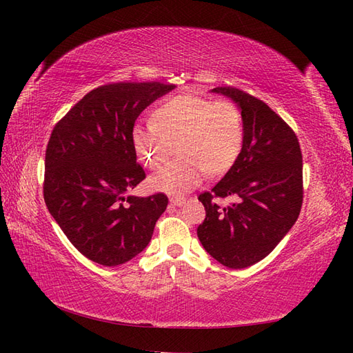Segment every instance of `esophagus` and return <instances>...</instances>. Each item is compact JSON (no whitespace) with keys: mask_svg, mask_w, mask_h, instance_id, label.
Masks as SVG:
<instances>
[{"mask_svg":"<svg viewBox=\"0 0 353 353\" xmlns=\"http://www.w3.org/2000/svg\"><path fill=\"white\" fill-rule=\"evenodd\" d=\"M185 201H186L185 197H171L170 199V203L174 205V206H182Z\"/></svg>","mask_w":353,"mask_h":353,"instance_id":"obj_1","label":"esophagus"}]
</instances>
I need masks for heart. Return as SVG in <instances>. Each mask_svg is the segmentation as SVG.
Returning a JSON list of instances; mask_svg holds the SVG:
<instances>
[{"label": "heart", "instance_id": "obj_1", "mask_svg": "<svg viewBox=\"0 0 353 353\" xmlns=\"http://www.w3.org/2000/svg\"><path fill=\"white\" fill-rule=\"evenodd\" d=\"M154 124L133 125L130 139L139 161L157 168L171 154L177 142V153L150 177L154 191L185 194L205 181L208 171L214 176L228 172L241 154L244 121L239 109L228 100L182 94L165 99L152 112Z\"/></svg>", "mask_w": 353, "mask_h": 353}]
</instances>
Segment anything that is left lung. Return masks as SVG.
<instances>
[{"instance_id":"1","label":"left lung","mask_w":353,"mask_h":353,"mask_svg":"<svg viewBox=\"0 0 353 353\" xmlns=\"http://www.w3.org/2000/svg\"><path fill=\"white\" fill-rule=\"evenodd\" d=\"M241 110V154L211 192L200 194L206 219L197 228L203 249L229 268H245L264 259L294 226L303 200L302 152L296 133L256 97L219 86ZM214 196L239 201L220 208Z\"/></svg>"}]
</instances>
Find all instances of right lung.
I'll use <instances>...</instances> for the list:
<instances>
[{
    "label": "right lung",
    "mask_w": 353,
    "mask_h": 353,
    "mask_svg": "<svg viewBox=\"0 0 353 353\" xmlns=\"http://www.w3.org/2000/svg\"><path fill=\"white\" fill-rule=\"evenodd\" d=\"M174 88L159 81L100 86L52 129L45 205L72 245L97 264L115 267L139 254L167 209L165 194H125L145 179L130 139L134 121Z\"/></svg>",
    "instance_id": "right-lung-1"
}]
</instances>
